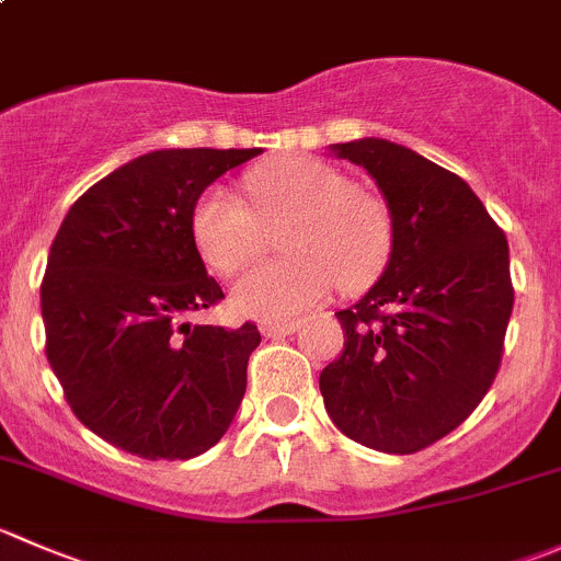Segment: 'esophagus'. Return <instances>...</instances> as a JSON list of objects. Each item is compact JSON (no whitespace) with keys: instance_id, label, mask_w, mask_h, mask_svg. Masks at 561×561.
Returning <instances> with one entry per match:
<instances>
[{"instance_id":"1","label":"esophagus","mask_w":561,"mask_h":561,"mask_svg":"<svg viewBox=\"0 0 561 561\" xmlns=\"http://www.w3.org/2000/svg\"><path fill=\"white\" fill-rule=\"evenodd\" d=\"M260 331H263V336H268V340H279V336H287L293 334V331H298V323L296 320H290V323H263L260 325Z\"/></svg>"}]
</instances>
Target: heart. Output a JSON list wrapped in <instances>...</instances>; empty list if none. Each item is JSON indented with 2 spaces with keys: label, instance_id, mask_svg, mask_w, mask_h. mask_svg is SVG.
<instances>
[{
  "label": "heart",
  "instance_id": "heart-1",
  "mask_svg": "<svg viewBox=\"0 0 561 561\" xmlns=\"http://www.w3.org/2000/svg\"><path fill=\"white\" fill-rule=\"evenodd\" d=\"M254 210L216 186L194 205L192 232L205 263L232 276L265 247V227L290 221L282 249L293 257L257 265L232 290L241 314L287 320L331 296L340 282L362 290L383 274L391 216L378 197L353 188L342 172L314 159H282L247 178Z\"/></svg>",
  "mask_w": 561,
  "mask_h": 561
}]
</instances>
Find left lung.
I'll use <instances>...</instances> for the list:
<instances>
[{
  "label": "left lung",
  "mask_w": 561,
  "mask_h": 561,
  "mask_svg": "<svg viewBox=\"0 0 561 561\" xmlns=\"http://www.w3.org/2000/svg\"><path fill=\"white\" fill-rule=\"evenodd\" d=\"M391 216L380 279L340 309L345 351L320 373L331 422L369 449L431 447L480 405L513 314L507 238L469 183L389 139L329 145Z\"/></svg>",
  "instance_id": "8db88e82"
}]
</instances>
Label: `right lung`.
<instances>
[{
    "label": "right lung",
    "instance_id": "obj_1",
    "mask_svg": "<svg viewBox=\"0 0 561 561\" xmlns=\"http://www.w3.org/2000/svg\"><path fill=\"white\" fill-rule=\"evenodd\" d=\"M263 148L153 150L87 188L41 285L46 356L84 427L145 460L208 453L247 391L257 325H192L225 298L192 232L194 205Z\"/></svg>",
    "mask_w": 561,
    "mask_h": 561
}]
</instances>
